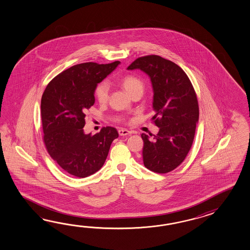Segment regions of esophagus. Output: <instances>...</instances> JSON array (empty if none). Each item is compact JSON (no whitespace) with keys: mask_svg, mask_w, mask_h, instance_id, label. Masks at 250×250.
<instances>
[{"mask_svg":"<svg viewBox=\"0 0 250 250\" xmlns=\"http://www.w3.org/2000/svg\"><path fill=\"white\" fill-rule=\"evenodd\" d=\"M118 133H119V135H121V136H125V135L131 134V132L128 131L126 129H119V130H118Z\"/></svg>","mask_w":250,"mask_h":250,"instance_id":"esophagus-1","label":"esophagus"}]
</instances>
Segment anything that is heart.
I'll list each match as a JSON object with an SVG mask.
<instances>
[{"instance_id":"heart-1","label":"heart","mask_w":250,"mask_h":250,"mask_svg":"<svg viewBox=\"0 0 250 250\" xmlns=\"http://www.w3.org/2000/svg\"><path fill=\"white\" fill-rule=\"evenodd\" d=\"M120 83L124 89L127 91L129 94H133L139 89L144 90V83L138 77L134 75H125L121 78ZM109 94V83L107 82H102L96 86L94 90L95 98L100 103H105L108 99Z\"/></svg>"}]
</instances>
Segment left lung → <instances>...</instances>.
<instances>
[{
	"label": "left lung",
	"mask_w": 250,
	"mask_h": 250,
	"mask_svg": "<svg viewBox=\"0 0 250 250\" xmlns=\"http://www.w3.org/2000/svg\"><path fill=\"white\" fill-rule=\"evenodd\" d=\"M134 69L150 77L155 111L152 120L160 128L152 140L142 133L144 164L153 172H170L183 162L194 142L199 119L194 87L178 64L161 56L139 57L127 67Z\"/></svg>",
	"instance_id": "1"
}]
</instances>
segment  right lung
<instances>
[{"label":"right lung","mask_w":250,"mask_h":250,"mask_svg":"<svg viewBox=\"0 0 250 250\" xmlns=\"http://www.w3.org/2000/svg\"><path fill=\"white\" fill-rule=\"evenodd\" d=\"M120 62L106 64L83 62L70 67L54 78L41 99L44 145L62 168L78 178L100 170L112 142L118 137L116 128L103 127L91 135L84 133L86 112L94 105V90Z\"/></svg>","instance_id":"obj_1"}]
</instances>
